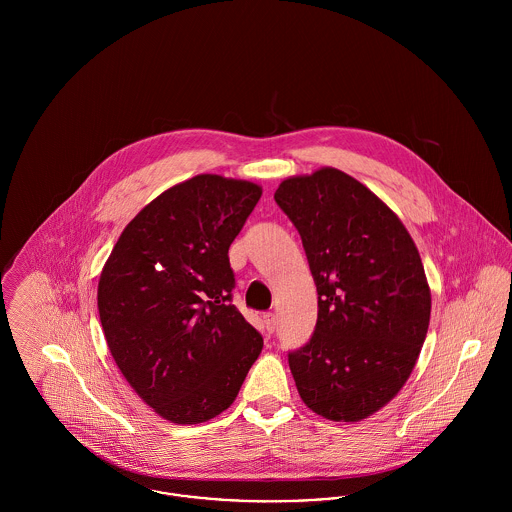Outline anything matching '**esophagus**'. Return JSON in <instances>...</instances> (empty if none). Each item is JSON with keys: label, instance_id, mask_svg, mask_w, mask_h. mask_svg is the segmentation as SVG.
<instances>
[{"label": "esophagus", "instance_id": "34e87169", "mask_svg": "<svg viewBox=\"0 0 512 512\" xmlns=\"http://www.w3.org/2000/svg\"><path fill=\"white\" fill-rule=\"evenodd\" d=\"M264 325H266L268 333H274V329H276V315L274 313H266L264 315Z\"/></svg>", "mask_w": 512, "mask_h": 512}]
</instances>
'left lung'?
I'll list each match as a JSON object with an SVG mask.
<instances>
[{
  "mask_svg": "<svg viewBox=\"0 0 512 512\" xmlns=\"http://www.w3.org/2000/svg\"><path fill=\"white\" fill-rule=\"evenodd\" d=\"M274 199L319 295L311 339L288 355L297 392L327 420L361 422L400 392L426 341L422 258L402 220L335 167L282 181Z\"/></svg>",
  "mask_w": 512,
  "mask_h": 512,
  "instance_id": "8db88e82",
  "label": "left lung"
}]
</instances>
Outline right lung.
<instances>
[{"label": "right lung", "instance_id": "right-lung-1", "mask_svg": "<svg viewBox=\"0 0 512 512\" xmlns=\"http://www.w3.org/2000/svg\"><path fill=\"white\" fill-rule=\"evenodd\" d=\"M262 197L242 179L197 175L153 199L120 234L98 282V313L124 378L161 418L224 412L262 335L230 303L228 248Z\"/></svg>", "mask_w": 512, "mask_h": 512}]
</instances>
